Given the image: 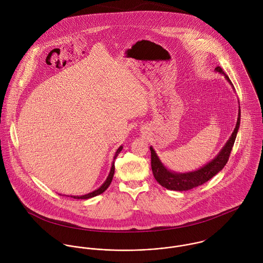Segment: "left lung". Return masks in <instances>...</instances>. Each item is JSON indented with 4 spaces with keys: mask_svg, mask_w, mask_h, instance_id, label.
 Instances as JSON below:
<instances>
[{
    "mask_svg": "<svg viewBox=\"0 0 263 263\" xmlns=\"http://www.w3.org/2000/svg\"><path fill=\"white\" fill-rule=\"evenodd\" d=\"M215 71L222 74L226 79L232 84L230 78L226 75V73L222 71L220 67H216ZM240 119H241V109L239 106V114H238V120L236 127L234 129V132L232 133L231 137L224 144V146L220 149L218 155L213 158L211 161L208 162L205 165L200 167L199 170H196L194 172L189 173H175L170 170H167L160 159L158 158V155L156 154L155 149L151 146V153H152V168L154 176L158 184L162 187L168 189V190H175V191H187L190 189H193L195 187H198L205 182L210 180L213 176H215L219 171L223 168L226 163L229 160L230 154L232 152V148L234 146L236 136L240 127Z\"/></svg>",
    "mask_w": 263,
    "mask_h": 263,
    "instance_id": "left-lung-1",
    "label": "left lung"
}]
</instances>
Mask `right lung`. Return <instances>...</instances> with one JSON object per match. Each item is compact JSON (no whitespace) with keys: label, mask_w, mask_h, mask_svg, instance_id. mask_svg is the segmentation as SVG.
<instances>
[{"label":"right lung","mask_w":263,"mask_h":263,"mask_svg":"<svg viewBox=\"0 0 263 263\" xmlns=\"http://www.w3.org/2000/svg\"><path fill=\"white\" fill-rule=\"evenodd\" d=\"M122 149H123V146H120V147L117 149L116 155H115V157H114V159H116V158L118 157V155L121 153ZM114 173H115V160H114L112 163H111V167H110L109 174H108V176H107L105 183H104L99 189H97V190H95V191H92V192H90V193H88V194H85V195H81V196H71V197L74 198V199H88V198H91V197H95V196H98V195L104 193L105 190L107 189V187L109 186L111 180H112ZM60 195H61V194H60Z\"/></svg>","instance_id":"obj_1"}]
</instances>
